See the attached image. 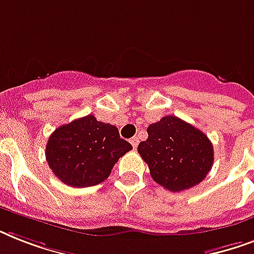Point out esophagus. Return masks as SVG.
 Wrapping results in <instances>:
<instances>
[{"instance_id": "esophagus-1", "label": "esophagus", "mask_w": 254, "mask_h": 254, "mask_svg": "<svg viewBox=\"0 0 254 254\" xmlns=\"http://www.w3.org/2000/svg\"><path fill=\"white\" fill-rule=\"evenodd\" d=\"M138 142H139V139H138V137H133V138H130V143H131V146L134 147H137L138 146Z\"/></svg>"}]
</instances>
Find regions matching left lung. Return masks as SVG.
<instances>
[{
    "mask_svg": "<svg viewBox=\"0 0 254 254\" xmlns=\"http://www.w3.org/2000/svg\"><path fill=\"white\" fill-rule=\"evenodd\" d=\"M137 150L158 185L178 192L199 185L212 167L213 146L201 130L177 116L149 125Z\"/></svg>",
    "mask_w": 254,
    "mask_h": 254,
    "instance_id": "8db88e82",
    "label": "left lung"
}]
</instances>
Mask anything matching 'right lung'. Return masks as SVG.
I'll return each mask as SVG.
<instances>
[{
	"label": "right lung",
	"mask_w": 254,
	"mask_h": 254,
	"mask_svg": "<svg viewBox=\"0 0 254 254\" xmlns=\"http://www.w3.org/2000/svg\"><path fill=\"white\" fill-rule=\"evenodd\" d=\"M131 149L120 138L117 127L88 115L55 129L46 146V159L63 183L83 189L105 181L115 163Z\"/></svg>",
	"instance_id": "1"
}]
</instances>
